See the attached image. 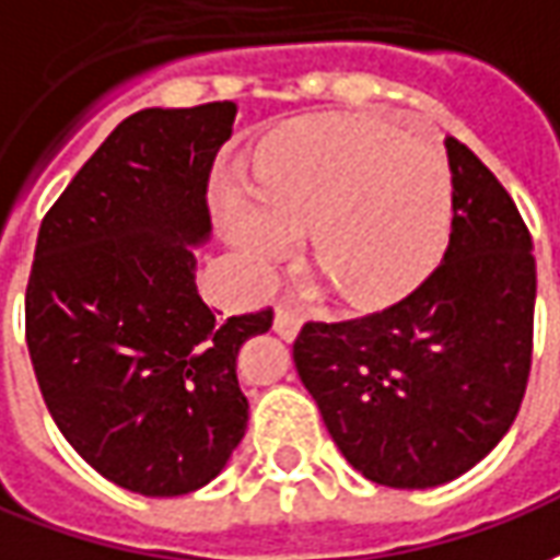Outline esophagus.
Returning <instances> with one entry per match:
<instances>
[{"instance_id": "esophagus-1", "label": "esophagus", "mask_w": 560, "mask_h": 560, "mask_svg": "<svg viewBox=\"0 0 560 560\" xmlns=\"http://www.w3.org/2000/svg\"><path fill=\"white\" fill-rule=\"evenodd\" d=\"M300 327H303V318H300V312H293L291 306H276V320H272V330L281 336V339H293V336L300 334Z\"/></svg>"}]
</instances>
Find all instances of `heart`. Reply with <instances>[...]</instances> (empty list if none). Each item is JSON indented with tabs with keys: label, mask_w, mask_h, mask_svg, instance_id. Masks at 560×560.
<instances>
[{
	"label": "heart",
	"mask_w": 560,
	"mask_h": 560,
	"mask_svg": "<svg viewBox=\"0 0 560 560\" xmlns=\"http://www.w3.org/2000/svg\"><path fill=\"white\" fill-rule=\"evenodd\" d=\"M455 212L443 148L370 115L291 120L230 172L218 214L230 245L269 279L308 226V254L358 308L388 306L436 267Z\"/></svg>",
	"instance_id": "obj_1"
}]
</instances>
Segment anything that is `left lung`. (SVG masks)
Here are the masks:
<instances>
[{
	"instance_id": "8db88e82",
	"label": "left lung",
	"mask_w": 560,
	"mask_h": 560,
	"mask_svg": "<svg viewBox=\"0 0 560 560\" xmlns=\"http://www.w3.org/2000/svg\"><path fill=\"white\" fill-rule=\"evenodd\" d=\"M455 218L440 269L366 318L308 320L293 363L336 448L370 482L436 488L515 421L530 373L537 264L512 197L445 139Z\"/></svg>"
}]
</instances>
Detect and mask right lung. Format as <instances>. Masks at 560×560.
<instances>
[{
  "instance_id": "obj_1",
  "label": "right lung",
  "mask_w": 560,
  "mask_h": 560,
  "mask_svg": "<svg viewBox=\"0 0 560 560\" xmlns=\"http://www.w3.org/2000/svg\"><path fill=\"white\" fill-rule=\"evenodd\" d=\"M236 103L120 120L42 221L26 346L50 418L108 482L178 498L224 470L248 428L236 378L272 308L221 320L197 291L209 175Z\"/></svg>"
}]
</instances>
